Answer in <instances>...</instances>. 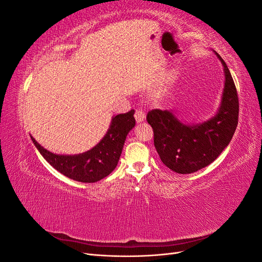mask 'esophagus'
<instances>
[{
    "mask_svg": "<svg viewBox=\"0 0 262 262\" xmlns=\"http://www.w3.org/2000/svg\"><path fill=\"white\" fill-rule=\"evenodd\" d=\"M134 118H136V120L138 123L143 122L145 120V114L142 109H137L136 110V114H134Z\"/></svg>",
    "mask_w": 262,
    "mask_h": 262,
    "instance_id": "34e87169",
    "label": "esophagus"
}]
</instances>
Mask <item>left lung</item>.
<instances>
[{
  "label": "left lung",
  "mask_w": 262,
  "mask_h": 262,
  "mask_svg": "<svg viewBox=\"0 0 262 262\" xmlns=\"http://www.w3.org/2000/svg\"><path fill=\"white\" fill-rule=\"evenodd\" d=\"M223 66L225 81L221 104L215 115L200 123L181 121L169 109H154L147 114L153 128L154 145L162 162L172 171L191 173L213 163L231 142L238 123L239 102L231 72Z\"/></svg>",
  "instance_id": "1"
}]
</instances>
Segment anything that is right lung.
<instances>
[{
	"label": "right lung",
	"instance_id": "right-lung-1",
	"mask_svg": "<svg viewBox=\"0 0 262 262\" xmlns=\"http://www.w3.org/2000/svg\"><path fill=\"white\" fill-rule=\"evenodd\" d=\"M134 110L112 118L109 128L98 143L87 152L74 155L54 154L30 136L35 146L54 169L80 182H96L107 177L116 167L128 133L136 125Z\"/></svg>",
	"mask_w": 262,
	"mask_h": 262
}]
</instances>
